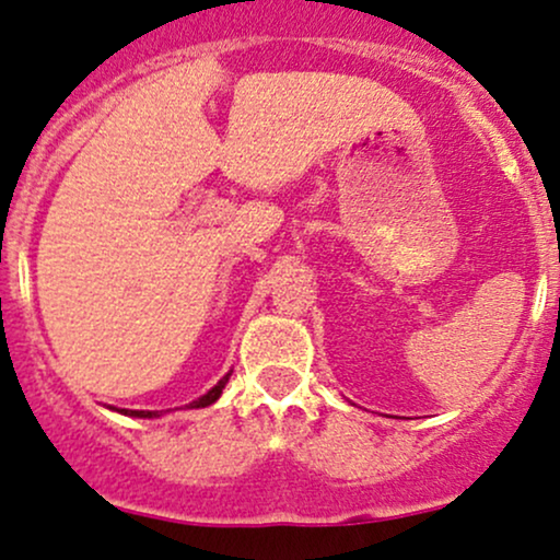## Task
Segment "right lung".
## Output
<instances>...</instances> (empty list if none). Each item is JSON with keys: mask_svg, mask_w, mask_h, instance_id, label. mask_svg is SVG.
<instances>
[{"mask_svg": "<svg viewBox=\"0 0 560 560\" xmlns=\"http://www.w3.org/2000/svg\"><path fill=\"white\" fill-rule=\"evenodd\" d=\"M229 375H232V370H229V373L224 375V378H221L219 383H215V386L208 390V394H203L200 396V399H195V401H190L187 404V409H200V407H208V404H213L215 399H219L221 396V390L226 388V383H229ZM109 409H114V407H109ZM114 412H119V415H125V417H140V420H153V417H161L164 412H170V409H114Z\"/></svg>", "mask_w": 560, "mask_h": 560, "instance_id": "add662e5", "label": "right lung"}]
</instances>
